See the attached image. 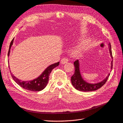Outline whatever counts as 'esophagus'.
<instances>
[{"label":"esophagus","instance_id":"1","mask_svg":"<svg viewBox=\"0 0 123 123\" xmlns=\"http://www.w3.org/2000/svg\"><path fill=\"white\" fill-rule=\"evenodd\" d=\"M68 61V58L64 57L61 60V63H62V64H65V63H67Z\"/></svg>","mask_w":123,"mask_h":123}]
</instances>
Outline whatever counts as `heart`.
<instances>
[{
  "label": "heart",
  "instance_id": "b5f03b06",
  "mask_svg": "<svg viewBox=\"0 0 123 123\" xmlns=\"http://www.w3.org/2000/svg\"><path fill=\"white\" fill-rule=\"evenodd\" d=\"M90 44H91L90 39H87V40H85L84 42H83L78 47L76 51L77 52H79L81 51L83 49L87 48L88 46H89Z\"/></svg>",
  "mask_w": 123,
  "mask_h": 123
}]
</instances>
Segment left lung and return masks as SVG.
<instances>
[{"instance_id":"8db88e82","label":"left lung","mask_w":123,"mask_h":123,"mask_svg":"<svg viewBox=\"0 0 123 123\" xmlns=\"http://www.w3.org/2000/svg\"><path fill=\"white\" fill-rule=\"evenodd\" d=\"M109 48L111 56L112 58H113L110 42L109 43ZM112 62L113 61H112L111 62V69H112ZM74 65L75 66V73L71 77V82L73 86L75 87V89L81 91H92L98 89L99 88L105 85L110 75V74H109L105 79L99 83H97L96 84H90V83H88L84 81L81 77L79 69V61H76L74 62Z\"/></svg>"}]
</instances>
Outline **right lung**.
Wrapping results in <instances>:
<instances>
[{
    "label": "right lung",
    "mask_w": 123,
    "mask_h": 123,
    "mask_svg": "<svg viewBox=\"0 0 123 123\" xmlns=\"http://www.w3.org/2000/svg\"><path fill=\"white\" fill-rule=\"evenodd\" d=\"M13 39L14 38L12 39V40L11 42L10 45H9V48L8 52V56H9V55L10 49L11 46L13 44ZM59 64H60V62H57L56 63H54V64L50 65L46 68L45 70L42 73V74L40 76L32 81H23L18 79L16 77H14L12 73L11 74L13 80L18 85L21 86L22 88H24V89L32 91H39L43 90L44 88H45L48 83L49 80V76L50 73L54 68L58 66Z\"/></svg>",
    "instance_id": "add662e5"
}]
</instances>
